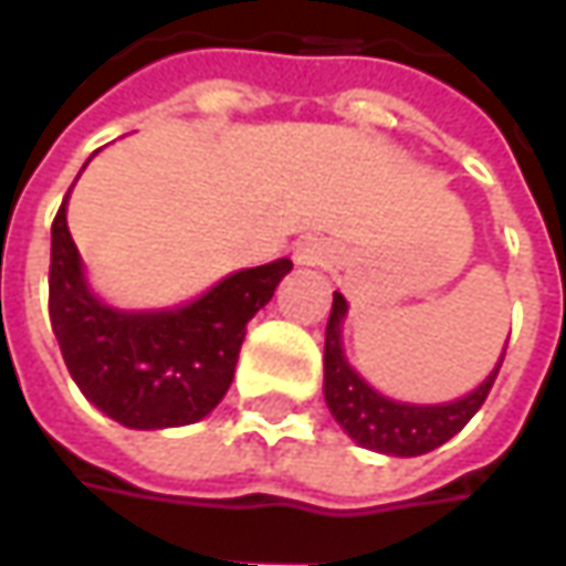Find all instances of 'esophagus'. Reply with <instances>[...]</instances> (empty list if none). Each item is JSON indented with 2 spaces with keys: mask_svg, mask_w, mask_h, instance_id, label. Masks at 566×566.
<instances>
[{
  "mask_svg": "<svg viewBox=\"0 0 566 566\" xmlns=\"http://www.w3.org/2000/svg\"><path fill=\"white\" fill-rule=\"evenodd\" d=\"M297 263L301 265H328L335 263V250L322 238H306L297 244Z\"/></svg>",
  "mask_w": 566,
  "mask_h": 566,
  "instance_id": "obj_1",
  "label": "esophagus"
}]
</instances>
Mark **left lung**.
<instances>
[{
    "label": "left lung",
    "instance_id": "8db88e82",
    "mask_svg": "<svg viewBox=\"0 0 566 566\" xmlns=\"http://www.w3.org/2000/svg\"><path fill=\"white\" fill-rule=\"evenodd\" d=\"M347 316V301L335 291L332 316L325 325V403L335 422L342 426L360 448L391 454V458H417L436 451L439 444L454 439L460 429L476 417L497 379L501 360L489 373V379L470 391L467 398L451 403H400L379 395L360 379V373L347 363L342 347V325Z\"/></svg>",
    "mask_w": 566,
    "mask_h": 566
}]
</instances>
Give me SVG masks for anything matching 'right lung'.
I'll return each mask as SVG.
<instances>
[{"mask_svg": "<svg viewBox=\"0 0 566 566\" xmlns=\"http://www.w3.org/2000/svg\"><path fill=\"white\" fill-rule=\"evenodd\" d=\"M62 200L52 222L50 319L84 398L127 429L187 426L216 410L253 319L291 260L234 272L203 297L163 313L112 310L84 282Z\"/></svg>", "mask_w": 566, "mask_h": 566, "instance_id": "obj_1", "label": "right lung"}]
</instances>
